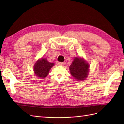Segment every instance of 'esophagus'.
Here are the masks:
<instances>
[{
  "instance_id": "34e87169",
  "label": "esophagus",
  "mask_w": 124,
  "mask_h": 124,
  "mask_svg": "<svg viewBox=\"0 0 124 124\" xmlns=\"http://www.w3.org/2000/svg\"><path fill=\"white\" fill-rule=\"evenodd\" d=\"M58 64L59 65H64L65 64V62H59Z\"/></svg>"
}]
</instances>
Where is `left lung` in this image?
<instances>
[{
    "label": "left lung",
    "instance_id": "1",
    "mask_svg": "<svg viewBox=\"0 0 124 124\" xmlns=\"http://www.w3.org/2000/svg\"><path fill=\"white\" fill-rule=\"evenodd\" d=\"M70 71L76 79L82 80L87 77L89 65L81 58L76 57L69 68Z\"/></svg>",
    "mask_w": 124,
    "mask_h": 124
}]
</instances>
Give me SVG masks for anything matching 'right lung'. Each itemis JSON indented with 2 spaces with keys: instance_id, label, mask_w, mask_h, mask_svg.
Masks as SVG:
<instances>
[{
  "instance_id": "add662e5",
  "label": "right lung",
  "mask_w": 124,
  "mask_h": 124,
  "mask_svg": "<svg viewBox=\"0 0 124 124\" xmlns=\"http://www.w3.org/2000/svg\"><path fill=\"white\" fill-rule=\"evenodd\" d=\"M53 65L54 63L48 62L46 59H41L37 61L34 65V72L36 76L44 78L48 75L50 69Z\"/></svg>"
}]
</instances>
